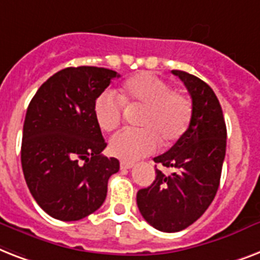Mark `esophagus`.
<instances>
[{
	"instance_id": "1",
	"label": "esophagus",
	"mask_w": 260,
	"mask_h": 260,
	"mask_svg": "<svg viewBox=\"0 0 260 260\" xmlns=\"http://www.w3.org/2000/svg\"><path fill=\"white\" fill-rule=\"evenodd\" d=\"M133 166H134L133 162H126V161H122V162H120V169H132Z\"/></svg>"
}]
</instances>
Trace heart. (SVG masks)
<instances>
[{
	"label": "heart",
	"mask_w": 260,
	"mask_h": 260,
	"mask_svg": "<svg viewBox=\"0 0 260 260\" xmlns=\"http://www.w3.org/2000/svg\"><path fill=\"white\" fill-rule=\"evenodd\" d=\"M123 105L142 107L137 120L141 128H126L110 140V153L126 162L154 153L159 141L170 145L180 140L192 119L193 106L188 95L172 90L169 83L147 72L127 79L119 96L105 91L95 99L94 117L103 132L119 126Z\"/></svg>",
	"instance_id": "heart-1"
}]
</instances>
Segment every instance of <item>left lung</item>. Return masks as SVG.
Masks as SVG:
<instances>
[{
  "instance_id": "left-lung-1",
  "label": "left lung",
  "mask_w": 260,
  "mask_h": 260,
  "mask_svg": "<svg viewBox=\"0 0 260 260\" xmlns=\"http://www.w3.org/2000/svg\"><path fill=\"white\" fill-rule=\"evenodd\" d=\"M192 98L193 113L184 136L154 162L176 172L155 169L150 186L137 193L141 215L155 230L178 232L207 211L219 189L227 146V127L213 90L194 75L173 70Z\"/></svg>"
}]
</instances>
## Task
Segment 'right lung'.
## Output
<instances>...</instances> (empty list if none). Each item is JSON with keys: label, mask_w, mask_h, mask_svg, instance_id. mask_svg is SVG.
<instances>
[{"label": "right lung", "mask_w": 260, "mask_h": 260, "mask_svg": "<svg viewBox=\"0 0 260 260\" xmlns=\"http://www.w3.org/2000/svg\"><path fill=\"white\" fill-rule=\"evenodd\" d=\"M113 70L68 67L43 83L24 120L21 165L36 203L52 217L75 221L99 209L117 158L101 153L107 143L94 117V103L109 87Z\"/></svg>", "instance_id": "add662e5"}]
</instances>
